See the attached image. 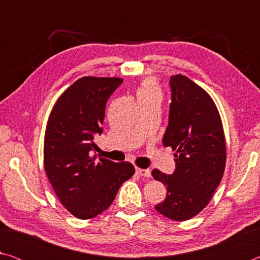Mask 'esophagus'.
<instances>
[{"label":"esophagus","mask_w":260,"mask_h":260,"mask_svg":"<svg viewBox=\"0 0 260 260\" xmlns=\"http://www.w3.org/2000/svg\"><path fill=\"white\" fill-rule=\"evenodd\" d=\"M136 174H139L140 177L143 178H150L151 177V172L150 170H144V169H140V167H136Z\"/></svg>","instance_id":"1"}]
</instances>
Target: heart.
Segmentation results:
<instances>
[{
	"instance_id": "obj_1",
	"label": "heart",
	"mask_w": 260,
	"mask_h": 260,
	"mask_svg": "<svg viewBox=\"0 0 260 260\" xmlns=\"http://www.w3.org/2000/svg\"><path fill=\"white\" fill-rule=\"evenodd\" d=\"M155 94H159V89H158L156 81L151 78L143 80L138 89V98H144V96H150Z\"/></svg>"
}]
</instances>
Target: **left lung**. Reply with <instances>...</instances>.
<instances>
[{"label":"left lung","mask_w":260,"mask_h":260,"mask_svg":"<svg viewBox=\"0 0 260 260\" xmlns=\"http://www.w3.org/2000/svg\"><path fill=\"white\" fill-rule=\"evenodd\" d=\"M172 103L162 144L175 151L172 175L152 170V177L166 186V197L155 209L165 217L184 221L210 203L226 166L222 121L212 98L190 79L171 77Z\"/></svg>","instance_id":"8db88e82"}]
</instances>
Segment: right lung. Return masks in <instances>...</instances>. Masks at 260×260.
I'll return each instance as SVG.
<instances>
[{"label":"right lung","mask_w":260,"mask_h":260,"mask_svg":"<svg viewBox=\"0 0 260 260\" xmlns=\"http://www.w3.org/2000/svg\"><path fill=\"white\" fill-rule=\"evenodd\" d=\"M121 78L83 77L61 94L47 122L43 164L57 197L79 219L107 210L122 183L135 173L128 161L90 156L102 133L105 105Z\"/></svg>","instance_id":"1"}]
</instances>
